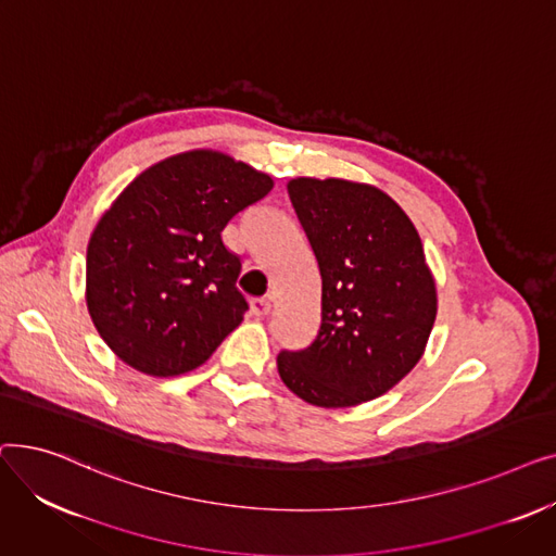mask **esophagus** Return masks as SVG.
Masks as SVG:
<instances>
[{
  "instance_id": "34e87169",
  "label": "esophagus",
  "mask_w": 556,
  "mask_h": 556,
  "mask_svg": "<svg viewBox=\"0 0 556 556\" xmlns=\"http://www.w3.org/2000/svg\"><path fill=\"white\" fill-rule=\"evenodd\" d=\"M250 308H252V315H256V317L268 315L270 313V300L268 298H254L250 302Z\"/></svg>"
}]
</instances>
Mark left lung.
I'll return each mask as SVG.
<instances>
[{
    "instance_id": "1",
    "label": "left lung",
    "mask_w": 556,
    "mask_h": 556,
    "mask_svg": "<svg viewBox=\"0 0 556 556\" xmlns=\"http://www.w3.org/2000/svg\"><path fill=\"white\" fill-rule=\"evenodd\" d=\"M288 195L323 275V325L281 352L283 386L317 407H352L390 392L421 361L437 286L419 231L378 187L293 178Z\"/></svg>"
}]
</instances>
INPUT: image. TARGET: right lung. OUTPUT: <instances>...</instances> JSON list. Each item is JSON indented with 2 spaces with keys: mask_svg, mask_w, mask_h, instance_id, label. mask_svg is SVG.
<instances>
[{
  "mask_svg": "<svg viewBox=\"0 0 556 556\" xmlns=\"http://www.w3.org/2000/svg\"><path fill=\"white\" fill-rule=\"evenodd\" d=\"M273 187L268 173L195 149L141 170L116 195L87 243L85 302L119 361L180 376L243 323L241 261L220 231Z\"/></svg>",
  "mask_w": 556,
  "mask_h": 556,
  "instance_id": "right-lung-1",
  "label": "right lung"
}]
</instances>
